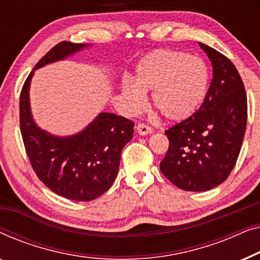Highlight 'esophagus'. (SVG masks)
I'll return each instance as SVG.
<instances>
[{
  "mask_svg": "<svg viewBox=\"0 0 260 260\" xmlns=\"http://www.w3.org/2000/svg\"><path fill=\"white\" fill-rule=\"evenodd\" d=\"M136 129H137V133L142 135V136H144V135L152 134V127L149 126L148 124H144V123L138 124V125L136 126Z\"/></svg>",
  "mask_w": 260,
  "mask_h": 260,
  "instance_id": "esophagus-1",
  "label": "esophagus"
}]
</instances>
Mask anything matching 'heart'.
I'll return each instance as SVG.
<instances>
[{"mask_svg":"<svg viewBox=\"0 0 260 260\" xmlns=\"http://www.w3.org/2000/svg\"><path fill=\"white\" fill-rule=\"evenodd\" d=\"M209 85V71L201 59L174 49H155L136 67L135 83L127 80L122 92L127 106L138 110L143 92H151L154 109L166 120L182 122L204 103Z\"/></svg>","mask_w":260,"mask_h":260,"instance_id":"b5f03b06","label":"heart"}]
</instances>
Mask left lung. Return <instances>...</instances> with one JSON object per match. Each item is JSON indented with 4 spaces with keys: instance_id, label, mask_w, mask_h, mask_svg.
<instances>
[{
    "instance_id": "1",
    "label": "left lung",
    "mask_w": 260,
    "mask_h": 260,
    "mask_svg": "<svg viewBox=\"0 0 260 260\" xmlns=\"http://www.w3.org/2000/svg\"><path fill=\"white\" fill-rule=\"evenodd\" d=\"M199 45L212 62L211 86L193 116L166 130L169 148L159 163L163 175L188 191L209 190L229 177L247 120L246 91L236 66L214 48Z\"/></svg>"
}]
</instances>
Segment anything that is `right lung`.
I'll return each mask as SVG.
<instances>
[{"label":"right lung","instance_id":"right-lung-1","mask_svg":"<svg viewBox=\"0 0 260 260\" xmlns=\"http://www.w3.org/2000/svg\"><path fill=\"white\" fill-rule=\"evenodd\" d=\"M87 45L62 41L39 60L20 94V130L31 168L39 180L60 197L91 201L104 194L118 173L120 154L134 135V122L103 112L81 133L56 137L31 118L29 85L34 70L65 59Z\"/></svg>","mask_w":260,"mask_h":260}]
</instances>
